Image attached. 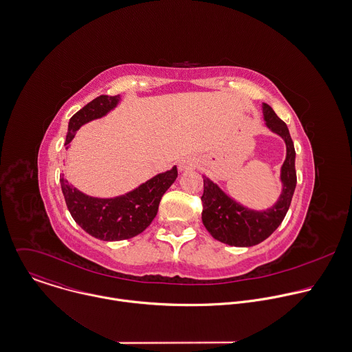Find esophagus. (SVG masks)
I'll list each match as a JSON object with an SVG mask.
<instances>
[{"label": "esophagus", "mask_w": 352, "mask_h": 352, "mask_svg": "<svg viewBox=\"0 0 352 352\" xmlns=\"http://www.w3.org/2000/svg\"><path fill=\"white\" fill-rule=\"evenodd\" d=\"M196 166V162L195 159H190V157H186V159H182L178 164V168L181 171H185V170H189V168H193Z\"/></svg>", "instance_id": "34e87169"}]
</instances>
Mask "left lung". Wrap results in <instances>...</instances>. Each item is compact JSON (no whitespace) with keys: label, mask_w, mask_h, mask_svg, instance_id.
<instances>
[{"label":"left lung","mask_w":352,"mask_h":352,"mask_svg":"<svg viewBox=\"0 0 352 352\" xmlns=\"http://www.w3.org/2000/svg\"><path fill=\"white\" fill-rule=\"evenodd\" d=\"M262 108L266 126L283 137L287 145V157L281 167L283 192L278 201L265 211H255L239 204L210 178L203 177V223L215 240L234 247H252L266 240L284 221L296 188V152L289 130L270 105L263 102Z\"/></svg>","instance_id":"obj_1"}]
</instances>
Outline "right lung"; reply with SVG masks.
<instances>
[{
  "label": "right lung",
  "instance_id": "add662e5",
  "mask_svg": "<svg viewBox=\"0 0 352 352\" xmlns=\"http://www.w3.org/2000/svg\"><path fill=\"white\" fill-rule=\"evenodd\" d=\"M120 96H100L79 109L68 123L65 146L79 127L93 119L102 118L113 109ZM65 148V149H67ZM178 177L177 167L157 174L134 190L112 199L91 197L74 188L60 175L61 190L74 221L90 236L102 241H119L142 233L155 219L159 203Z\"/></svg>",
  "mask_w": 352,
  "mask_h": 352
}]
</instances>
